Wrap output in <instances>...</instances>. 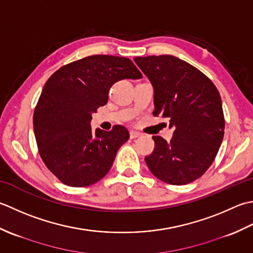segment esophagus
<instances>
[{
	"mask_svg": "<svg viewBox=\"0 0 253 253\" xmlns=\"http://www.w3.org/2000/svg\"><path fill=\"white\" fill-rule=\"evenodd\" d=\"M142 134L140 132H136V131H130V138H136V137H140Z\"/></svg>",
	"mask_w": 253,
	"mask_h": 253,
	"instance_id": "1",
	"label": "esophagus"
}]
</instances>
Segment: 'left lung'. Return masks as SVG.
<instances>
[{
	"label": "left lung",
	"instance_id": "left-lung-1",
	"mask_svg": "<svg viewBox=\"0 0 253 253\" xmlns=\"http://www.w3.org/2000/svg\"><path fill=\"white\" fill-rule=\"evenodd\" d=\"M154 88V115L169 120L170 142L153 136L154 152L145 157L162 181L182 185L200 178L212 165L224 137L219 92L193 65L173 55L134 58Z\"/></svg>",
	"mask_w": 253,
	"mask_h": 253
}]
</instances>
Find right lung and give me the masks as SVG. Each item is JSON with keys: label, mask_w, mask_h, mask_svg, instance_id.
Instances as JSON below:
<instances>
[{"label": "right lung", "mask_w": 253, "mask_h": 253, "mask_svg": "<svg viewBox=\"0 0 253 253\" xmlns=\"http://www.w3.org/2000/svg\"><path fill=\"white\" fill-rule=\"evenodd\" d=\"M141 77L130 59L101 54L72 62L50 76L34 112V132L41 158L61 182L87 187L108 173L128 132L122 126L94 132L91 115L107 104L116 82Z\"/></svg>", "instance_id": "add662e5"}]
</instances>
